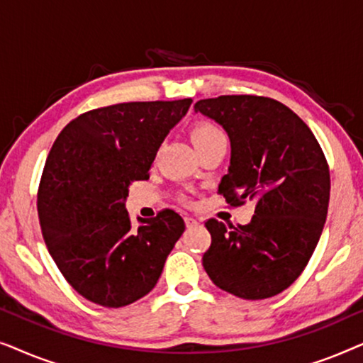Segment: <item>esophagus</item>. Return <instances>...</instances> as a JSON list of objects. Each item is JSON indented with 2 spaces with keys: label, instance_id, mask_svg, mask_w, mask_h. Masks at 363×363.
Here are the masks:
<instances>
[{
  "label": "esophagus",
  "instance_id": "esophagus-1",
  "mask_svg": "<svg viewBox=\"0 0 363 363\" xmlns=\"http://www.w3.org/2000/svg\"><path fill=\"white\" fill-rule=\"evenodd\" d=\"M185 225H186V228H193V226H198L200 225V223H198L195 218H190V216H186L185 218Z\"/></svg>",
  "mask_w": 363,
  "mask_h": 363
}]
</instances>
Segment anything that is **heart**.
<instances>
[{
    "label": "heart",
    "instance_id": "obj_1",
    "mask_svg": "<svg viewBox=\"0 0 363 363\" xmlns=\"http://www.w3.org/2000/svg\"><path fill=\"white\" fill-rule=\"evenodd\" d=\"M223 132L220 128L211 125V123H198L196 127H193L191 130V142L193 145H195L196 150H200V148L210 145L211 142L218 140V138H223Z\"/></svg>",
    "mask_w": 363,
    "mask_h": 363
}]
</instances>
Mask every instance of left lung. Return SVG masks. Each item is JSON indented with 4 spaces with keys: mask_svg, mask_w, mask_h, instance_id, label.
Returning <instances> with one entry per match:
<instances>
[{
    "mask_svg": "<svg viewBox=\"0 0 363 363\" xmlns=\"http://www.w3.org/2000/svg\"><path fill=\"white\" fill-rule=\"evenodd\" d=\"M231 143L218 191L231 205L256 203L251 223L208 220L211 246L203 267L213 284L241 299L287 289L309 262L324 230L330 196L325 157L311 128L269 97L221 96L195 104Z\"/></svg>",
    "mask_w": 363,
    "mask_h": 363,
    "instance_id": "obj_1",
    "label": "left lung"
}]
</instances>
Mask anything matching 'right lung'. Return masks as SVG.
<instances>
[{
	"mask_svg": "<svg viewBox=\"0 0 363 363\" xmlns=\"http://www.w3.org/2000/svg\"><path fill=\"white\" fill-rule=\"evenodd\" d=\"M191 99L127 102L69 122L49 152L38 213L49 255L87 301L123 307L148 294L185 231L172 210L132 225L125 201Z\"/></svg>",
	"mask_w": 363,
	"mask_h": 363,
	"instance_id": "obj_1",
	"label": "right lung"
}]
</instances>
